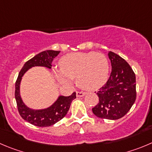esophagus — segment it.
<instances>
[{
	"instance_id": "obj_1",
	"label": "esophagus",
	"mask_w": 152,
	"mask_h": 152,
	"mask_svg": "<svg viewBox=\"0 0 152 152\" xmlns=\"http://www.w3.org/2000/svg\"><path fill=\"white\" fill-rule=\"evenodd\" d=\"M86 95V93L83 91H76V97H81Z\"/></svg>"
}]
</instances>
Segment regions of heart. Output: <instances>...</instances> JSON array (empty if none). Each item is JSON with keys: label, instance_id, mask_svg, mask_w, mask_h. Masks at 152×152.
<instances>
[{"label": "heart", "instance_id": "obj_1", "mask_svg": "<svg viewBox=\"0 0 152 152\" xmlns=\"http://www.w3.org/2000/svg\"><path fill=\"white\" fill-rule=\"evenodd\" d=\"M60 67H55L52 73L60 84L71 86L73 79L80 88L95 91L108 79L110 66L106 55L100 52H72L62 57Z\"/></svg>", "mask_w": 152, "mask_h": 152}]
</instances>
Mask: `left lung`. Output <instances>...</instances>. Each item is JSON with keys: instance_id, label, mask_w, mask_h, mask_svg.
<instances>
[{"instance_id": "left-lung-1", "label": "left lung", "mask_w": 152, "mask_h": 152, "mask_svg": "<svg viewBox=\"0 0 152 152\" xmlns=\"http://www.w3.org/2000/svg\"><path fill=\"white\" fill-rule=\"evenodd\" d=\"M112 72L97 94L99 102L92 112L100 118L116 120L125 115L137 97L136 76L124 59L113 52L108 53Z\"/></svg>"}]
</instances>
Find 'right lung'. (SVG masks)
I'll list each match as a JSON object with an SVG mask.
<instances>
[{
    "instance_id": "add662e5",
    "label": "right lung",
    "mask_w": 152,
    "mask_h": 152,
    "mask_svg": "<svg viewBox=\"0 0 152 152\" xmlns=\"http://www.w3.org/2000/svg\"><path fill=\"white\" fill-rule=\"evenodd\" d=\"M59 53L60 51L46 50L35 55L24 64L15 83V97L18 113L24 120L37 127H49L61 120L67 113L72 101L76 97V92L68 97L60 95L47 108L34 110L26 106L21 97L20 84L25 73L34 66H44L51 69L52 61Z\"/></svg>"
}]
</instances>
